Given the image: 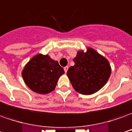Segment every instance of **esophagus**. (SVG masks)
Wrapping results in <instances>:
<instances>
[{"label": "esophagus", "instance_id": "34e87169", "mask_svg": "<svg viewBox=\"0 0 132 132\" xmlns=\"http://www.w3.org/2000/svg\"><path fill=\"white\" fill-rule=\"evenodd\" d=\"M64 72H68V66L64 67Z\"/></svg>", "mask_w": 132, "mask_h": 132}]
</instances>
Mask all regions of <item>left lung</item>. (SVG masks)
Segmentation results:
<instances>
[{
    "instance_id": "8db88e82",
    "label": "left lung",
    "mask_w": 132,
    "mask_h": 132,
    "mask_svg": "<svg viewBox=\"0 0 132 132\" xmlns=\"http://www.w3.org/2000/svg\"><path fill=\"white\" fill-rule=\"evenodd\" d=\"M74 66L67 75L73 88L83 95H91L102 88L111 75V66L105 57L91 48L79 51L73 59Z\"/></svg>"
}]
</instances>
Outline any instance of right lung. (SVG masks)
Listing matches in <instances>:
<instances>
[{
	"mask_svg": "<svg viewBox=\"0 0 132 132\" xmlns=\"http://www.w3.org/2000/svg\"><path fill=\"white\" fill-rule=\"evenodd\" d=\"M64 73L57 61L49 55L39 54L32 57L22 71V77L31 90L40 94L53 91L58 79Z\"/></svg>",
	"mask_w": 132,
	"mask_h": 132,
	"instance_id": "obj_1",
	"label": "right lung"
}]
</instances>
